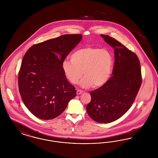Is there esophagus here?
Here are the masks:
<instances>
[{
    "label": "esophagus",
    "mask_w": 158,
    "mask_h": 158,
    "mask_svg": "<svg viewBox=\"0 0 158 158\" xmlns=\"http://www.w3.org/2000/svg\"><path fill=\"white\" fill-rule=\"evenodd\" d=\"M83 93L82 90H79V89H78V90H77V92H76V94H77V95H81V94H82Z\"/></svg>",
    "instance_id": "obj_1"
}]
</instances>
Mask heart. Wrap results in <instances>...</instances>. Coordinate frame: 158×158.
Listing matches in <instances>:
<instances>
[{
  "label": "heart",
  "mask_w": 158,
  "mask_h": 158,
  "mask_svg": "<svg viewBox=\"0 0 158 158\" xmlns=\"http://www.w3.org/2000/svg\"><path fill=\"white\" fill-rule=\"evenodd\" d=\"M114 67V57L106 49L86 47L76 50L70 56V61L61 64L63 73L68 81L75 85L81 77L83 88L93 86L98 88L104 85L110 77Z\"/></svg>",
  "instance_id": "obj_1"
}]
</instances>
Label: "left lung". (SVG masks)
Masks as SVG:
<instances>
[{
  "mask_svg": "<svg viewBox=\"0 0 158 158\" xmlns=\"http://www.w3.org/2000/svg\"><path fill=\"white\" fill-rule=\"evenodd\" d=\"M114 48L115 61L111 77L104 85L90 92L86 111L93 120L109 123L127 111L142 84L140 61L135 53L108 35L101 34Z\"/></svg>",
  "mask_w": 158,
  "mask_h": 158,
  "instance_id": "8db88e82",
  "label": "left lung"
}]
</instances>
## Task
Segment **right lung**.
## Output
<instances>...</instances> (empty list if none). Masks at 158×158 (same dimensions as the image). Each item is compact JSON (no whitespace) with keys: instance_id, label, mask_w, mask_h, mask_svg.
Instances as JSON below:
<instances>
[{"instance_id":"obj_1","label":"right lung","mask_w":158,"mask_h":158,"mask_svg":"<svg viewBox=\"0 0 158 158\" xmlns=\"http://www.w3.org/2000/svg\"><path fill=\"white\" fill-rule=\"evenodd\" d=\"M82 39L66 34L34 44L23 56L18 75L19 90L28 110L42 120L58 117L76 95L68 82L62 62Z\"/></svg>"}]
</instances>
